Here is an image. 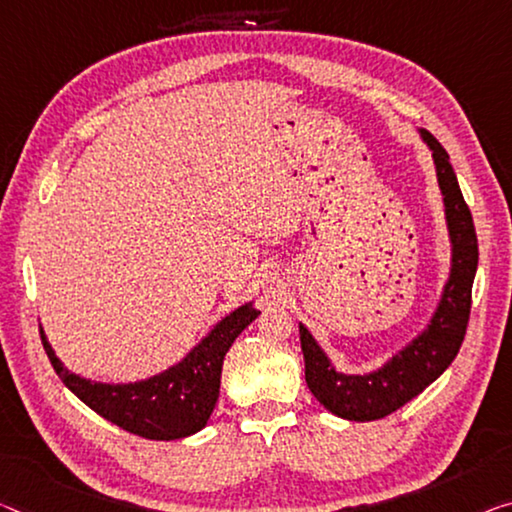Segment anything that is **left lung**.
<instances>
[{
	"label": "left lung",
	"mask_w": 512,
	"mask_h": 512,
	"mask_svg": "<svg viewBox=\"0 0 512 512\" xmlns=\"http://www.w3.org/2000/svg\"><path fill=\"white\" fill-rule=\"evenodd\" d=\"M419 132L435 160L437 183L444 196L448 238H451V274L430 325L382 368L366 375L338 373L309 329L300 325L306 384L320 405L348 421L384 419L398 407L410 403L451 366L467 334L471 286L478 267L474 219L444 146L428 130Z\"/></svg>",
	"instance_id": "left-lung-1"
}]
</instances>
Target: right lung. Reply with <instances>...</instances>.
<instances>
[{
	"mask_svg": "<svg viewBox=\"0 0 512 512\" xmlns=\"http://www.w3.org/2000/svg\"><path fill=\"white\" fill-rule=\"evenodd\" d=\"M258 313L261 311L254 309L251 302L238 306L229 316L219 320L183 361L160 375L130 384L93 382L70 373L54 355L43 332L41 338L61 382L84 405H89L102 419L112 421L114 426L128 430L132 435L171 442V439L190 437L206 426L219 398V380H222L226 352L242 329L258 318Z\"/></svg>",
	"mask_w": 512,
	"mask_h": 512,
	"instance_id": "add662e5",
	"label": "right lung"
}]
</instances>
